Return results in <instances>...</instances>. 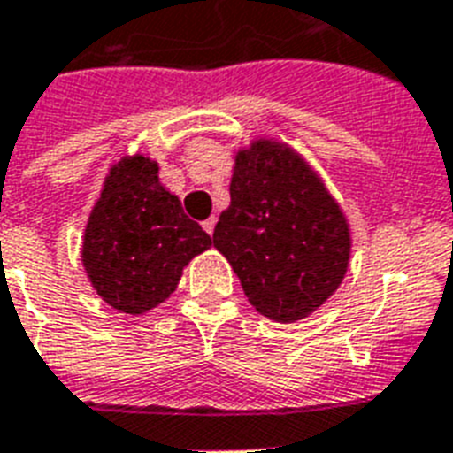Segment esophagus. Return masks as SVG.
Masks as SVG:
<instances>
[{"instance_id":"1","label":"esophagus","mask_w":453,"mask_h":453,"mask_svg":"<svg viewBox=\"0 0 453 453\" xmlns=\"http://www.w3.org/2000/svg\"><path fill=\"white\" fill-rule=\"evenodd\" d=\"M214 226H216V219H214V216H211V219H207V220H204V223H202V227H204V230H207L209 234H214Z\"/></svg>"}]
</instances>
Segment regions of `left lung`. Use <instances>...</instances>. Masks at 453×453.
<instances>
[{"label":"left lung","instance_id":"1","mask_svg":"<svg viewBox=\"0 0 453 453\" xmlns=\"http://www.w3.org/2000/svg\"><path fill=\"white\" fill-rule=\"evenodd\" d=\"M214 246L260 314L293 323L342 284L351 239L342 209L303 157L258 139L237 153Z\"/></svg>","mask_w":453,"mask_h":453}]
</instances>
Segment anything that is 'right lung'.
Wrapping results in <instances>:
<instances>
[{"instance_id": "1", "label": "right lung", "mask_w": 453, "mask_h": 453, "mask_svg": "<svg viewBox=\"0 0 453 453\" xmlns=\"http://www.w3.org/2000/svg\"><path fill=\"white\" fill-rule=\"evenodd\" d=\"M211 237L157 181V165L134 156L109 172L83 237V267L113 310L143 314L176 290L183 267Z\"/></svg>"}]
</instances>
